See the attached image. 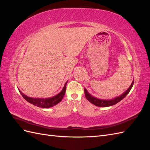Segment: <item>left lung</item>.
I'll return each instance as SVG.
<instances>
[{
	"label": "left lung",
	"instance_id": "8db88e82",
	"mask_svg": "<svg viewBox=\"0 0 150 150\" xmlns=\"http://www.w3.org/2000/svg\"><path fill=\"white\" fill-rule=\"evenodd\" d=\"M133 83H134V81H133V82L130 85L129 88L127 89L124 93H122L119 96H117V97L113 98V99H98V98H95V97L93 96L92 95H91V94H89L88 93L87 89H86V88H84L85 96H86V99H87L90 103H91L92 104H94L95 106H97L99 107L111 106L114 105V104H116L117 103H119L120 101L122 100V99H124L126 96V95L129 93L130 90L131 89V88H132L133 86Z\"/></svg>",
	"mask_w": 150,
	"mask_h": 150
}]
</instances>
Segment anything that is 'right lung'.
I'll use <instances>...</instances> for the list:
<instances>
[{
    "label": "right lung",
    "mask_w": 150,
    "mask_h": 150,
    "mask_svg": "<svg viewBox=\"0 0 150 150\" xmlns=\"http://www.w3.org/2000/svg\"><path fill=\"white\" fill-rule=\"evenodd\" d=\"M67 82L65 83L64 86L63 87L61 91L56 96H52L51 98H30L26 96L24 94L22 93L21 91L19 89L20 93L25 100L31 103L32 104H34V106H37L38 107L42 108H49L55 106L56 104L60 103L64 97L65 92H66V87Z\"/></svg>",
    "instance_id": "1"
}]
</instances>
